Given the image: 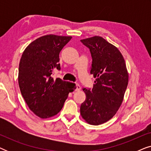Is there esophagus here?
Segmentation results:
<instances>
[{"label": "esophagus", "mask_w": 151, "mask_h": 151, "mask_svg": "<svg viewBox=\"0 0 151 151\" xmlns=\"http://www.w3.org/2000/svg\"><path fill=\"white\" fill-rule=\"evenodd\" d=\"M80 89H81V86H80L78 84H76V91H80Z\"/></svg>", "instance_id": "esophagus-1"}]
</instances>
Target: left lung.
Listing matches in <instances>:
<instances>
[{
  "label": "left lung",
  "mask_w": 151,
  "mask_h": 151,
  "mask_svg": "<svg viewBox=\"0 0 151 151\" xmlns=\"http://www.w3.org/2000/svg\"><path fill=\"white\" fill-rule=\"evenodd\" d=\"M80 41L89 49L90 73L96 78L92 89L83 88L86 100L80 106V114L90 124H102L112 118L121 106L129 74L120 51L105 39L94 36Z\"/></svg>",
  "instance_id": "8db88e82"
}]
</instances>
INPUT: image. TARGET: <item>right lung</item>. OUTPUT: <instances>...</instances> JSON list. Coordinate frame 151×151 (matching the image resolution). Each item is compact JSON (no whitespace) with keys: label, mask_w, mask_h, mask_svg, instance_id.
<instances>
[{"label":"right lung","mask_w":151,"mask_h":151,"mask_svg":"<svg viewBox=\"0 0 151 151\" xmlns=\"http://www.w3.org/2000/svg\"><path fill=\"white\" fill-rule=\"evenodd\" d=\"M71 36L47 35L28 45L22 53L18 68V84L29 108L37 116H54L63 109L75 84L52 77L60 70L59 54Z\"/></svg>","instance_id":"obj_1"}]
</instances>
